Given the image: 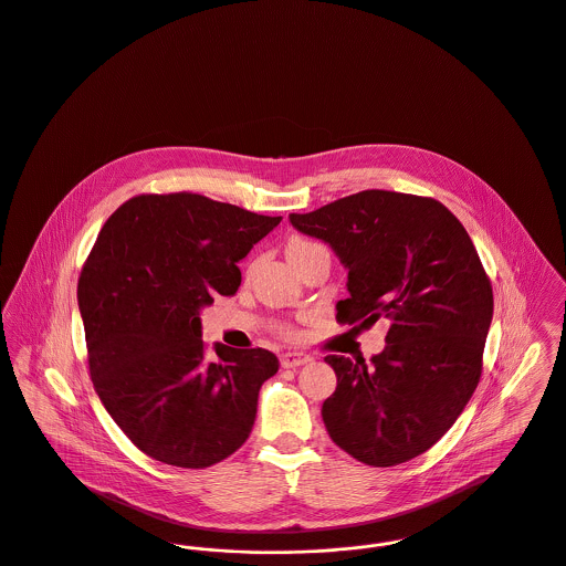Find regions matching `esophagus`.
I'll use <instances>...</instances> for the list:
<instances>
[{
    "label": "esophagus",
    "mask_w": 566,
    "mask_h": 566,
    "mask_svg": "<svg viewBox=\"0 0 566 566\" xmlns=\"http://www.w3.org/2000/svg\"><path fill=\"white\" fill-rule=\"evenodd\" d=\"M308 360H311V356L304 354V352H285V354L281 356V365H283L285 369L301 367V365H306Z\"/></svg>",
    "instance_id": "esophagus-1"
}]
</instances>
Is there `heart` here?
I'll return each mask as SVG.
<instances>
[{"label": "heart", "mask_w": 566, "mask_h": 566, "mask_svg": "<svg viewBox=\"0 0 566 566\" xmlns=\"http://www.w3.org/2000/svg\"><path fill=\"white\" fill-rule=\"evenodd\" d=\"M315 242H308V240H304V238H292L290 242H287V249H285V253H287V258L290 260H294L296 255H301L304 253L306 249H311Z\"/></svg>", "instance_id": "heart-1"}]
</instances>
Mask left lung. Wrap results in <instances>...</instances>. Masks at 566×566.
I'll return each mask as SVG.
<instances>
[{
  "label": "left lung",
  "instance_id": "obj_1",
  "mask_svg": "<svg viewBox=\"0 0 566 566\" xmlns=\"http://www.w3.org/2000/svg\"><path fill=\"white\" fill-rule=\"evenodd\" d=\"M290 223L347 270L343 324L390 322L369 363L326 356L337 374L322 406L328 436L367 465L415 459L451 429L483 369L493 294L468 231L436 199L377 189Z\"/></svg>",
  "mask_w": 566,
  "mask_h": 566
}]
</instances>
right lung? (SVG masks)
I'll use <instances>...</instances> for the list:
<instances>
[{"instance_id": "right-lung-1", "label": "right lung", "mask_w": 566, "mask_h": 566, "mask_svg": "<svg viewBox=\"0 0 566 566\" xmlns=\"http://www.w3.org/2000/svg\"><path fill=\"white\" fill-rule=\"evenodd\" d=\"M281 223L195 192L139 195L101 229L76 301L94 388L151 459L208 468L238 451L260 388L279 371L268 349L201 340V308L240 287L238 264Z\"/></svg>"}]
</instances>
